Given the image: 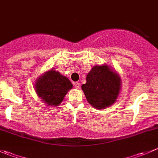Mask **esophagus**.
<instances>
[{
  "label": "esophagus",
  "mask_w": 158,
  "mask_h": 158,
  "mask_svg": "<svg viewBox=\"0 0 158 158\" xmlns=\"http://www.w3.org/2000/svg\"><path fill=\"white\" fill-rule=\"evenodd\" d=\"M73 85H74V86L76 87V89H79V87H80V83H79V82H74Z\"/></svg>",
  "instance_id": "esophagus-1"
}]
</instances>
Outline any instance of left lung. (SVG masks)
Instances as JSON below:
<instances>
[{"label":"left lung","mask_w":158,"mask_h":158,"mask_svg":"<svg viewBox=\"0 0 158 158\" xmlns=\"http://www.w3.org/2000/svg\"><path fill=\"white\" fill-rule=\"evenodd\" d=\"M121 89V79L109 66H94L82 85L87 101L95 109H105L116 101Z\"/></svg>","instance_id":"left-lung-1"}]
</instances>
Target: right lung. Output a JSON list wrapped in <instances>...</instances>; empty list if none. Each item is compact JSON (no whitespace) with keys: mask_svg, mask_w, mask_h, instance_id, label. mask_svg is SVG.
<instances>
[{"mask_svg":"<svg viewBox=\"0 0 158 158\" xmlns=\"http://www.w3.org/2000/svg\"><path fill=\"white\" fill-rule=\"evenodd\" d=\"M72 87L73 84L69 79L55 70L46 73L38 79L35 85L38 96L52 106L60 105Z\"/></svg>","mask_w":158,"mask_h":158,"instance_id":"right-lung-1","label":"right lung"}]
</instances>
